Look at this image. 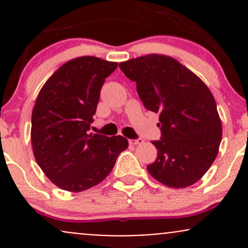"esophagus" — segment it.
Masks as SVG:
<instances>
[{
  "label": "esophagus",
  "mask_w": 248,
  "mask_h": 248,
  "mask_svg": "<svg viewBox=\"0 0 248 248\" xmlns=\"http://www.w3.org/2000/svg\"><path fill=\"white\" fill-rule=\"evenodd\" d=\"M129 143L133 144V146H138V144L143 143V140L142 139H135V140H129Z\"/></svg>",
  "instance_id": "esophagus-1"
}]
</instances>
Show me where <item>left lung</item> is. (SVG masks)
I'll list each match as a JSON object with an SVG mask.
<instances>
[{"label": "left lung", "instance_id": "obj_1", "mask_svg": "<svg viewBox=\"0 0 248 248\" xmlns=\"http://www.w3.org/2000/svg\"><path fill=\"white\" fill-rule=\"evenodd\" d=\"M144 107L160 116L161 139L153 141L157 157L148 172L164 186L186 187L215 161L221 122L212 93L195 73L171 57L147 55L119 64Z\"/></svg>", "mask_w": 248, "mask_h": 248}]
</instances>
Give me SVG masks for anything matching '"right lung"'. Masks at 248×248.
Listing matches in <instances>:
<instances>
[{"mask_svg": "<svg viewBox=\"0 0 248 248\" xmlns=\"http://www.w3.org/2000/svg\"><path fill=\"white\" fill-rule=\"evenodd\" d=\"M118 67L85 56L65 62L47 79L31 116L33 155L46 177L62 190L80 192L112 171L128 147L124 136L88 134L105 79Z\"/></svg>", "mask_w": 248, "mask_h": 248, "instance_id": "right-lung-1", "label": "right lung"}]
</instances>
